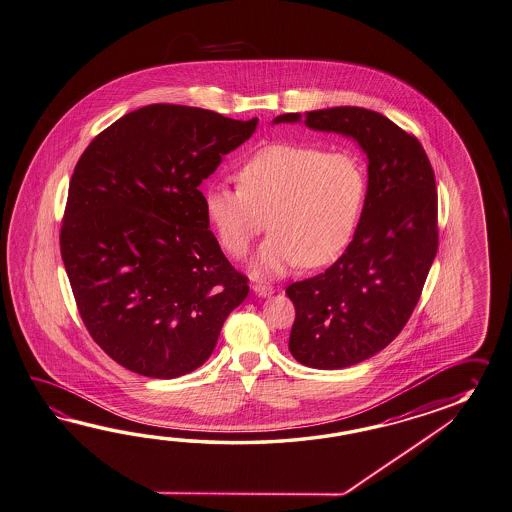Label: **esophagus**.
<instances>
[{"instance_id": "1", "label": "esophagus", "mask_w": 512, "mask_h": 512, "mask_svg": "<svg viewBox=\"0 0 512 512\" xmlns=\"http://www.w3.org/2000/svg\"><path fill=\"white\" fill-rule=\"evenodd\" d=\"M252 291H254L256 295H260V297H269L271 293H274V287L267 286V284H254Z\"/></svg>"}]
</instances>
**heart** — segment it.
Masks as SVG:
<instances>
[{
	"label": "heart",
	"mask_w": 512,
	"mask_h": 512,
	"mask_svg": "<svg viewBox=\"0 0 512 512\" xmlns=\"http://www.w3.org/2000/svg\"><path fill=\"white\" fill-rule=\"evenodd\" d=\"M236 179V190H206L204 212L234 258L271 226L258 256L267 273L332 263L354 236L367 197V171L356 153L311 143L267 145L241 164Z\"/></svg>",
	"instance_id": "obj_1"
}]
</instances>
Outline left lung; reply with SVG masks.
I'll use <instances>...</instances> for the list:
<instances>
[{
  "instance_id": "1",
  "label": "left lung",
  "mask_w": 512,
  "mask_h": 512,
  "mask_svg": "<svg viewBox=\"0 0 512 512\" xmlns=\"http://www.w3.org/2000/svg\"><path fill=\"white\" fill-rule=\"evenodd\" d=\"M289 112L274 123H295ZM315 131L354 138L369 158V188L354 239L324 273L289 284V352L313 369L352 367L404 330L439 249L435 173L416 136L380 112H306Z\"/></svg>"
}]
</instances>
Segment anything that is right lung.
<instances>
[{"label":"right lung","mask_w":512,"mask_h":512,"mask_svg":"<svg viewBox=\"0 0 512 512\" xmlns=\"http://www.w3.org/2000/svg\"><path fill=\"white\" fill-rule=\"evenodd\" d=\"M258 125L156 103L99 132L73 169L60 254L97 345L171 380L199 369L249 295L204 212L201 182Z\"/></svg>","instance_id":"obj_1"}]
</instances>
